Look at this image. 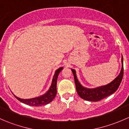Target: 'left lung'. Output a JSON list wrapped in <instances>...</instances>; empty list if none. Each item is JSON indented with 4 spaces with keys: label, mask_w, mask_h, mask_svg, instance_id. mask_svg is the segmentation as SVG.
Wrapping results in <instances>:
<instances>
[{
    "label": "left lung",
    "mask_w": 129,
    "mask_h": 129,
    "mask_svg": "<svg viewBox=\"0 0 129 129\" xmlns=\"http://www.w3.org/2000/svg\"><path fill=\"white\" fill-rule=\"evenodd\" d=\"M72 71L74 74L77 92L79 95L85 101L97 102L114 93L119 88L123 75V58L122 57V69L119 75L110 84L95 89H87L82 86L77 79L75 71L74 69H72Z\"/></svg>",
    "instance_id": "1"
}]
</instances>
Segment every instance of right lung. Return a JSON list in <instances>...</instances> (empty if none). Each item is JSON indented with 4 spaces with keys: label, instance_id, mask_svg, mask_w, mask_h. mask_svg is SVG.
I'll return each instance as SVG.
<instances>
[{
    "label": "right lung",
    "instance_id": "right-lung-1",
    "mask_svg": "<svg viewBox=\"0 0 129 129\" xmlns=\"http://www.w3.org/2000/svg\"><path fill=\"white\" fill-rule=\"evenodd\" d=\"M63 69V67H60V68L58 69L56 71H55V74H54V77H53L52 79V83L50 86V89L49 90L46 92L43 95L40 96V97H36V98L30 99H22L19 98V97H15V98L17 100H19L20 102H22V103L25 104L30 105V106H42V105H46L47 104L50 103V102L53 101L54 98H55V95L57 94V77L59 74V72H60Z\"/></svg>",
    "mask_w": 129,
    "mask_h": 129
}]
</instances>
